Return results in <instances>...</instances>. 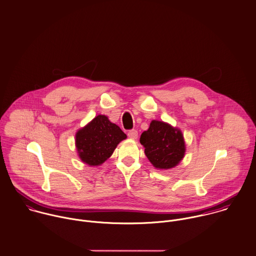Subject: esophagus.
Here are the masks:
<instances>
[{"mask_svg":"<svg viewBox=\"0 0 256 256\" xmlns=\"http://www.w3.org/2000/svg\"><path fill=\"white\" fill-rule=\"evenodd\" d=\"M128 136L132 140H136L138 138V130H132L128 132Z\"/></svg>","mask_w":256,"mask_h":256,"instance_id":"esophagus-1","label":"esophagus"}]
</instances>
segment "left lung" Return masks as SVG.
Instances as JSON below:
<instances>
[{
  "mask_svg": "<svg viewBox=\"0 0 256 256\" xmlns=\"http://www.w3.org/2000/svg\"><path fill=\"white\" fill-rule=\"evenodd\" d=\"M152 166L160 170L174 168L184 158L186 144L182 132L170 124L152 120L140 140Z\"/></svg>",
  "mask_w": 256,
  "mask_h": 256,
  "instance_id": "left-lung-1",
  "label": "left lung"
}]
</instances>
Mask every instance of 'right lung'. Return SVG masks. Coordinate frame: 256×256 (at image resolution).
Here are the masks:
<instances>
[{
  "label": "right lung",
  "instance_id": "obj_1",
  "mask_svg": "<svg viewBox=\"0 0 256 256\" xmlns=\"http://www.w3.org/2000/svg\"><path fill=\"white\" fill-rule=\"evenodd\" d=\"M126 138L118 126L104 114L96 116L76 134V146L80 158L86 164L98 166L114 152L118 144Z\"/></svg>",
  "mask_w": 256,
  "mask_h": 256
}]
</instances>
